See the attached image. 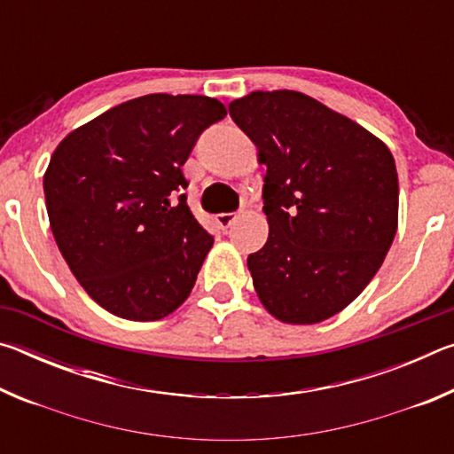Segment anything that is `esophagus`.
<instances>
[{"mask_svg": "<svg viewBox=\"0 0 454 454\" xmlns=\"http://www.w3.org/2000/svg\"><path fill=\"white\" fill-rule=\"evenodd\" d=\"M236 218H238L236 214H218V216H216V222H218V226H220L222 230H228L230 226L234 224Z\"/></svg>", "mask_w": 454, "mask_h": 454, "instance_id": "esophagus-1", "label": "esophagus"}]
</instances>
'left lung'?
<instances>
[{
	"instance_id": "obj_1",
	"label": "left lung",
	"mask_w": 454,
	"mask_h": 454,
	"mask_svg": "<svg viewBox=\"0 0 454 454\" xmlns=\"http://www.w3.org/2000/svg\"><path fill=\"white\" fill-rule=\"evenodd\" d=\"M228 110L266 166L268 240L248 256L260 302L284 325L334 317L374 278L395 240L393 152L302 91H250Z\"/></svg>"
}]
</instances>
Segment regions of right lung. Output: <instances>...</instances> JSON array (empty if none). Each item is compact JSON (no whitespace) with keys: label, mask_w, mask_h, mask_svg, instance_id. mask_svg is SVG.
<instances>
[{"label":"right lung","mask_w":454,"mask_h":454,"mask_svg":"<svg viewBox=\"0 0 454 454\" xmlns=\"http://www.w3.org/2000/svg\"><path fill=\"white\" fill-rule=\"evenodd\" d=\"M226 116L208 96L148 94L75 128L43 174L61 256L82 288L120 318L172 314L194 288L214 238L200 226L182 166L198 136Z\"/></svg>","instance_id":"add662e5"}]
</instances>
